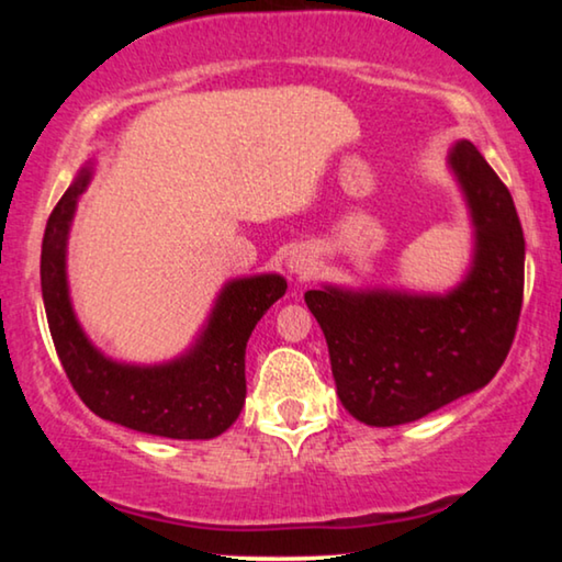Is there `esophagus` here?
<instances>
[{
	"instance_id": "34e87169",
	"label": "esophagus",
	"mask_w": 562,
	"mask_h": 562,
	"mask_svg": "<svg viewBox=\"0 0 562 562\" xmlns=\"http://www.w3.org/2000/svg\"><path fill=\"white\" fill-rule=\"evenodd\" d=\"M286 268H289V273H294V276L312 273L314 271V256L306 248H294L286 258Z\"/></svg>"
}]
</instances>
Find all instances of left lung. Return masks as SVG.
<instances>
[{
	"instance_id": "1",
	"label": "left lung",
	"mask_w": 562,
	"mask_h": 562,
	"mask_svg": "<svg viewBox=\"0 0 562 562\" xmlns=\"http://www.w3.org/2000/svg\"><path fill=\"white\" fill-rule=\"evenodd\" d=\"M473 227L471 266L445 294L325 283L304 302L325 333L337 396L363 425L396 427L486 386L512 348L525 291L514 199L473 143L448 153Z\"/></svg>"
}]
</instances>
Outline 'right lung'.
I'll return each mask as SVG.
<instances>
[{
  "label": "right lung",
  "instance_id": "1",
  "mask_svg": "<svg viewBox=\"0 0 562 562\" xmlns=\"http://www.w3.org/2000/svg\"><path fill=\"white\" fill-rule=\"evenodd\" d=\"M94 179V160L74 176L48 217L41 252V289L60 366L97 417L143 435L212 440L240 417L245 348L258 319L286 294L279 273L229 279L189 350L166 363H125L104 356L83 333L68 289V235L79 196Z\"/></svg>",
  "mask_w": 562,
  "mask_h": 562
}]
</instances>
